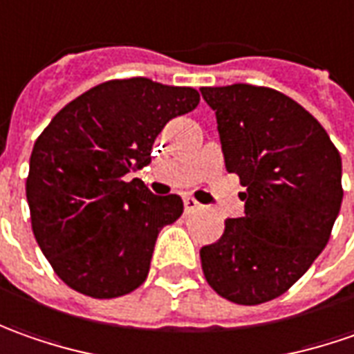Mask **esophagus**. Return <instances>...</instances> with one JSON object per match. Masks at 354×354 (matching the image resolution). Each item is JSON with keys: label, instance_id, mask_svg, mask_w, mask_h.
<instances>
[{"label": "esophagus", "instance_id": "34e87169", "mask_svg": "<svg viewBox=\"0 0 354 354\" xmlns=\"http://www.w3.org/2000/svg\"><path fill=\"white\" fill-rule=\"evenodd\" d=\"M201 207L200 201H196L194 198H184V209H186V214H192V212H198Z\"/></svg>", "mask_w": 354, "mask_h": 354}]
</instances>
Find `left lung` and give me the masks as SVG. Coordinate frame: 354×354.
<instances>
[{
    "label": "left lung",
    "mask_w": 354,
    "mask_h": 354,
    "mask_svg": "<svg viewBox=\"0 0 354 354\" xmlns=\"http://www.w3.org/2000/svg\"><path fill=\"white\" fill-rule=\"evenodd\" d=\"M215 111L225 168L245 192V215L200 250L221 298L259 306L298 282L331 237L341 201V154L298 102L264 86L201 88Z\"/></svg>",
    "instance_id": "left-lung-1"
}]
</instances>
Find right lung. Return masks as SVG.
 I'll use <instances>...</instances> for the list:
<instances>
[{
  "instance_id": "obj_1",
  "label": "right lung",
  "mask_w": 354,
  "mask_h": 354,
  "mask_svg": "<svg viewBox=\"0 0 354 354\" xmlns=\"http://www.w3.org/2000/svg\"><path fill=\"white\" fill-rule=\"evenodd\" d=\"M198 104L194 88L109 80L64 105L35 140L25 186L32 233L72 290L109 299L147 280L158 231L184 203L127 174L151 162L166 123Z\"/></svg>"
}]
</instances>
